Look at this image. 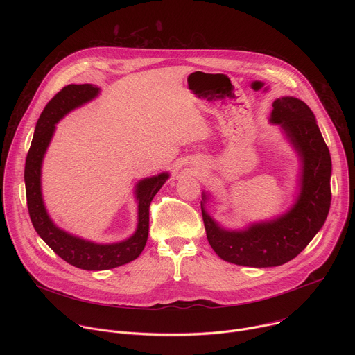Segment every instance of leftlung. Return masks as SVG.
<instances>
[{"label": "left lung", "mask_w": 355, "mask_h": 355, "mask_svg": "<svg viewBox=\"0 0 355 355\" xmlns=\"http://www.w3.org/2000/svg\"><path fill=\"white\" fill-rule=\"evenodd\" d=\"M272 108L270 122L282 128L302 163L300 192L292 208L244 230H226L205 211V193L200 202L211 247L222 260L237 266L264 268L291 261L322 229L330 209L331 159L313 112L293 96L275 99Z\"/></svg>", "instance_id": "1"}]
</instances>
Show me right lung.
I'll return each instance as SVG.
<instances>
[{"mask_svg": "<svg viewBox=\"0 0 355 355\" xmlns=\"http://www.w3.org/2000/svg\"><path fill=\"white\" fill-rule=\"evenodd\" d=\"M98 92L99 88L92 84H70L49 101L37 119L26 156L24 175L28 211L35 230L43 239V241L66 263L87 271L116 268L133 261L140 256L148 236L150 204L170 177L168 173H162L155 177L144 178L136 184L135 193L137 199V229L133 236L123 241L98 244L73 236L53 223L44 208L40 188L42 162L44 153L55 133L56 123L70 111L94 99Z\"/></svg>", "mask_w": 355, "mask_h": 355, "instance_id": "add662e5", "label": "right lung"}]
</instances>
